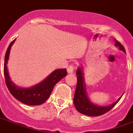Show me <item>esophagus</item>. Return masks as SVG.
Here are the masks:
<instances>
[{
    "label": "esophagus",
    "instance_id": "1",
    "mask_svg": "<svg viewBox=\"0 0 133 133\" xmlns=\"http://www.w3.org/2000/svg\"><path fill=\"white\" fill-rule=\"evenodd\" d=\"M75 69V65H69V66L68 67L67 71H68V73H73Z\"/></svg>",
    "mask_w": 133,
    "mask_h": 133
}]
</instances>
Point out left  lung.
Here are the masks:
<instances>
[{
  "label": "left lung",
  "mask_w": 133,
  "mask_h": 133,
  "mask_svg": "<svg viewBox=\"0 0 133 133\" xmlns=\"http://www.w3.org/2000/svg\"><path fill=\"white\" fill-rule=\"evenodd\" d=\"M115 46L125 53V49L123 45L116 39H115ZM76 74L77 75V84L76 87L73 101L76 109L81 114L90 116H98L103 115L112 109L121 99L120 97L115 103L109 106H98L95 105L91 103L87 96L82 69L78 68Z\"/></svg>",
  "instance_id": "8db88e82"
}]
</instances>
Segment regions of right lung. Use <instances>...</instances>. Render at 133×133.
I'll use <instances>...</instances> for the list:
<instances>
[{"label":"right lung","mask_w":133,"mask_h":133,"mask_svg":"<svg viewBox=\"0 0 133 133\" xmlns=\"http://www.w3.org/2000/svg\"><path fill=\"white\" fill-rule=\"evenodd\" d=\"M15 39L8 46L5 56L4 62V75L5 79L6 85L12 94L17 100L21 103L28 105H42L46 101L51 95L54 87L60 80L67 75V70L65 68L58 69L51 72L47 77L39 83L30 88H21L17 87L12 82L8 73V64L10 49L15 41Z\"/></svg>","instance_id":"right-lung-1"}]
</instances>
